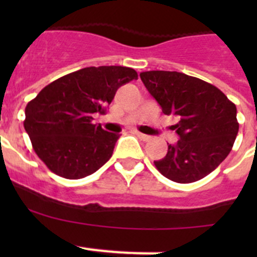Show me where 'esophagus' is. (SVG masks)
I'll return each mask as SVG.
<instances>
[{"label": "esophagus", "mask_w": 257, "mask_h": 257, "mask_svg": "<svg viewBox=\"0 0 257 257\" xmlns=\"http://www.w3.org/2000/svg\"><path fill=\"white\" fill-rule=\"evenodd\" d=\"M136 135H138V138H139L140 140H143V142H148V140H151V136L139 133V131H136Z\"/></svg>", "instance_id": "34e87169"}]
</instances>
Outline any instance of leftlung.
Returning <instances> with one entry per match:
<instances>
[{
  "mask_svg": "<svg viewBox=\"0 0 257 257\" xmlns=\"http://www.w3.org/2000/svg\"><path fill=\"white\" fill-rule=\"evenodd\" d=\"M143 83L165 114L178 115L172 126L179 140L169 144L157 170L176 183H194L207 176L230 153L239 124L237 108L211 83L180 72L149 70Z\"/></svg>",
  "mask_w": 257,
  "mask_h": 257,
  "instance_id": "obj_1",
  "label": "left lung"
}]
</instances>
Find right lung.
<instances>
[{
    "mask_svg": "<svg viewBox=\"0 0 257 257\" xmlns=\"http://www.w3.org/2000/svg\"><path fill=\"white\" fill-rule=\"evenodd\" d=\"M133 79V68L87 67L55 79L27 104L24 128L50 171L82 179L108 162L119 135L92 117L105 113L118 88Z\"/></svg>",
    "mask_w": 257,
    "mask_h": 257,
    "instance_id": "obj_1",
    "label": "right lung"
}]
</instances>
